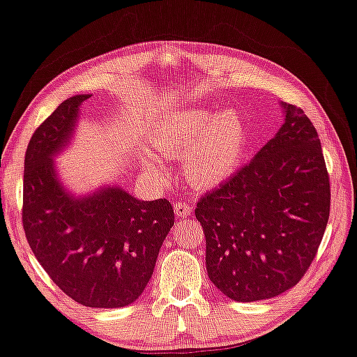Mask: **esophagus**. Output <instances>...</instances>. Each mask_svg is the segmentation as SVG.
<instances>
[{"mask_svg": "<svg viewBox=\"0 0 357 357\" xmlns=\"http://www.w3.org/2000/svg\"><path fill=\"white\" fill-rule=\"evenodd\" d=\"M192 205H189V204H185V202H183V200H176L174 202V213H176L178 216H181V218H185V216H189V215H192Z\"/></svg>", "mask_w": 357, "mask_h": 357, "instance_id": "obj_1", "label": "esophagus"}]
</instances>
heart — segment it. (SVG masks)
I'll return each instance as SVG.
<instances>
[{"label":"heart","instance_id":"b5f03b06","mask_svg":"<svg viewBox=\"0 0 357 357\" xmlns=\"http://www.w3.org/2000/svg\"><path fill=\"white\" fill-rule=\"evenodd\" d=\"M152 149L165 158L184 155L185 178L197 188H216L241 168L247 147L243 121L234 110H185L167 121L152 136ZM149 167L162 172L157 158Z\"/></svg>","mask_w":357,"mask_h":357}]
</instances>
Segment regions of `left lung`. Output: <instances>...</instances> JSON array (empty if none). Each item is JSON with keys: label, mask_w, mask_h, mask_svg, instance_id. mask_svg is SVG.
<instances>
[{"label": "left lung", "mask_w": 357, "mask_h": 357, "mask_svg": "<svg viewBox=\"0 0 357 357\" xmlns=\"http://www.w3.org/2000/svg\"><path fill=\"white\" fill-rule=\"evenodd\" d=\"M278 135L199 200L208 278L236 301L284 294L316 258L331 215V178L314 125L284 104Z\"/></svg>", "instance_id": "8db88e82"}]
</instances>
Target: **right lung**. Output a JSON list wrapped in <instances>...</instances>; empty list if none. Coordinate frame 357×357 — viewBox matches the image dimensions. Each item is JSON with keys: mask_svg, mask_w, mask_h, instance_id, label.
<instances>
[{"mask_svg": "<svg viewBox=\"0 0 357 357\" xmlns=\"http://www.w3.org/2000/svg\"><path fill=\"white\" fill-rule=\"evenodd\" d=\"M88 98L63 100L31 135L22 225L31 252L63 294L89 307H123L151 280L174 213L167 199L141 202L116 188L84 199L63 190L52 155L68 141Z\"/></svg>", "mask_w": 357, "mask_h": 357, "instance_id": "right-lung-1", "label": "right lung"}]
</instances>
